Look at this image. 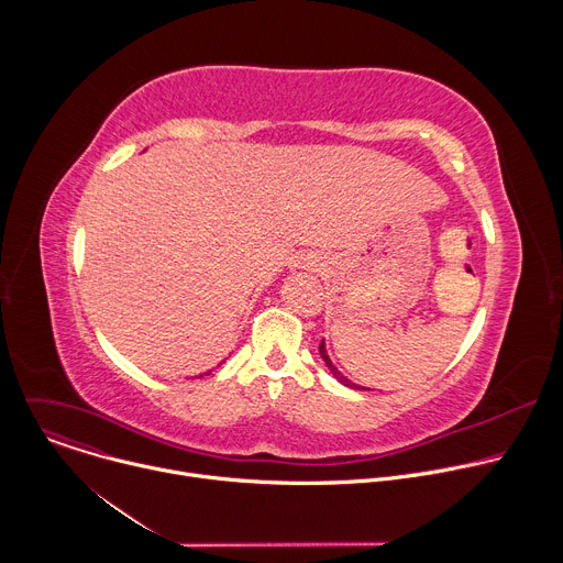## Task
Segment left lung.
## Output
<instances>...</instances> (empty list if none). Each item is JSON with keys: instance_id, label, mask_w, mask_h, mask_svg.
<instances>
[{"instance_id": "1", "label": "left lung", "mask_w": 563, "mask_h": 563, "mask_svg": "<svg viewBox=\"0 0 563 563\" xmlns=\"http://www.w3.org/2000/svg\"><path fill=\"white\" fill-rule=\"evenodd\" d=\"M318 352H320V356H323V361H325V365L330 367V372L343 383V385H347V387H356V389H365V387H361V385H356V383H352V380H347L334 365H332V361H330V356H328V352H325V341H320V347H318Z\"/></svg>"}]
</instances>
